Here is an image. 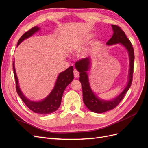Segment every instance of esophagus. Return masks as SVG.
<instances>
[{
	"label": "esophagus",
	"mask_w": 148,
	"mask_h": 148,
	"mask_svg": "<svg viewBox=\"0 0 148 148\" xmlns=\"http://www.w3.org/2000/svg\"><path fill=\"white\" fill-rule=\"evenodd\" d=\"M79 72L77 71V70H76L75 69H74V76L75 78H78L79 77Z\"/></svg>",
	"instance_id": "34e87169"
}]
</instances>
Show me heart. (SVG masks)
Segmentation results:
<instances>
[{"label": "heart", "instance_id": "heart-1", "mask_svg": "<svg viewBox=\"0 0 148 148\" xmlns=\"http://www.w3.org/2000/svg\"><path fill=\"white\" fill-rule=\"evenodd\" d=\"M92 37V35H88V36L86 37V40H90V39Z\"/></svg>", "mask_w": 148, "mask_h": 148}]
</instances>
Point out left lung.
<instances>
[{"label": "left lung", "instance_id": "8db88e82", "mask_svg": "<svg viewBox=\"0 0 148 148\" xmlns=\"http://www.w3.org/2000/svg\"><path fill=\"white\" fill-rule=\"evenodd\" d=\"M113 30V35L112 37L106 43L107 45H112L114 44L121 43L122 44L128 51L130 60V68L129 74V80L127 86L121 94L116 97L113 100L106 101L97 98L92 91L88 81V75L86 71H88L90 65V59L89 58H83L77 61L75 64V68L80 73L79 80L82 84L83 102L86 106L90 110L97 113H101L113 109L117 106L122 100L126 93L130 89L133 77L134 70V52L130 41L127 37L125 32L122 29L117 26L112 25Z\"/></svg>", "mask_w": 148, "mask_h": 148}]
</instances>
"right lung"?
<instances>
[{"label":"right lung","instance_id":"1","mask_svg":"<svg viewBox=\"0 0 148 148\" xmlns=\"http://www.w3.org/2000/svg\"><path fill=\"white\" fill-rule=\"evenodd\" d=\"M40 29V27L37 26L33 27L26 32L23 34L17 43V46L25 39L32 36L34 33ZM13 70L15 80V88L18 95L25 103L26 106L30 110L36 113L42 114H48L56 111L61 104V101L64 92L68 85L74 79L73 74V66H71L67 68L65 71L59 74L56 80L55 86L54 89L50 94V95L44 100L40 102H34L27 99L22 93L19 88L18 83V79L15 73L14 63L13 62Z\"/></svg>","mask_w":148,"mask_h":148}]
</instances>
